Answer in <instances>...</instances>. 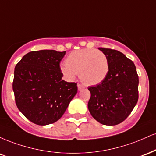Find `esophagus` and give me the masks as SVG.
Returning <instances> with one entry per match:
<instances>
[{"instance_id": "1", "label": "esophagus", "mask_w": 156, "mask_h": 156, "mask_svg": "<svg viewBox=\"0 0 156 156\" xmlns=\"http://www.w3.org/2000/svg\"><path fill=\"white\" fill-rule=\"evenodd\" d=\"M84 87L82 85H80V84H78V91H81L82 89H83Z\"/></svg>"}]
</instances>
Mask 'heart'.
Listing matches in <instances>:
<instances>
[{
  "label": "heart",
  "mask_w": 156,
  "mask_h": 156,
  "mask_svg": "<svg viewBox=\"0 0 156 156\" xmlns=\"http://www.w3.org/2000/svg\"><path fill=\"white\" fill-rule=\"evenodd\" d=\"M60 71L66 79L73 80L79 73L80 79L88 86L101 83L106 78L110 65L106 54L97 49H80L69 54Z\"/></svg>",
  "instance_id": "obj_1"
}]
</instances>
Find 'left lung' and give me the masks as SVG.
<instances>
[{"mask_svg":"<svg viewBox=\"0 0 156 156\" xmlns=\"http://www.w3.org/2000/svg\"><path fill=\"white\" fill-rule=\"evenodd\" d=\"M108 59L109 73L101 83L89 87L88 108L96 121L115 126L130 115L138 101L139 78L132 60L121 52L99 48Z\"/></svg>","mask_w":156,"mask_h":156,"instance_id":"left-lung-1","label":"left lung"}]
</instances>
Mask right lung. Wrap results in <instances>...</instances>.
<instances>
[{"label":"right lung","mask_w":156,"mask_h":156,"mask_svg":"<svg viewBox=\"0 0 156 156\" xmlns=\"http://www.w3.org/2000/svg\"><path fill=\"white\" fill-rule=\"evenodd\" d=\"M66 51L40 50L24 56L14 69L13 91L20 111L37 125L57 121L78 91L62 79L60 62Z\"/></svg>","instance_id":"add662e5"}]
</instances>
